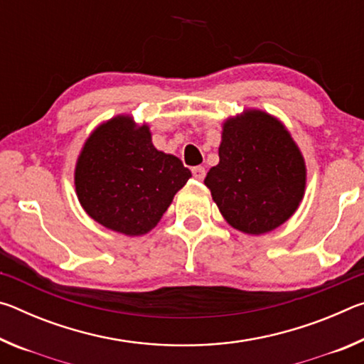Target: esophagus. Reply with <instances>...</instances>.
<instances>
[{"instance_id":"34e87169","label":"esophagus","mask_w":364,"mask_h":364,"mask_svg":"<svg viewBox=\"0 0 364 364\" xmlns=\"http://www.w3.org/2000/svg\"><path fill=\"white\" fill-rule=\"evenodd\" d=\"M193 176L197 181H202L205 178V168L204 167H194L193 168Z\"/></svg>"}]
</instances>
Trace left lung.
Returning a JSON list of instances; mask_svg holds the SVG:
<instances>
[{"label":"left lung","mask_w":364,"mask_h":364,"mask_svg":"<svg viewBox=\"0 0 364 364\" xmlns=\"http://www.w3.org/2000/svg\"><path fill=\"white\" fill-rule=\"evenodd\" d=\"M220 164L205 178L228 223L247 234L268 232L297 210L305 164L282 123L250 110L223 127Z\"/></svg>","instance_id":"left-lung-1"}]
</instances>
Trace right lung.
Wrapping results in <instances>:
<instances>
[{"mask_svg": "<svg viewBox=\"0 0 364 364\" xmlns=\"http://www.w3.org/2000/svg\"><path fill=\"white\" fill-rule=\"evenodd\" d=\"M191 178L181 160L157 151L147 127L128 117L104 123L86 141L75 188L86 213L109 230L139 236L157 225Z\"/></svg>", "mask_w": 364, "mask_h": 364, "instance_id": "obj_1", "label": "right lung"}]
</instances>
